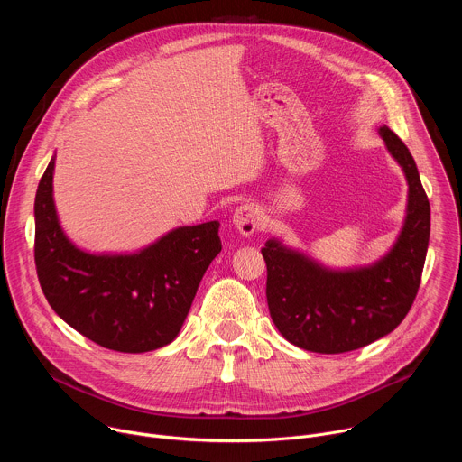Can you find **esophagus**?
<instances>
[{"label":"esophagus","mask_w":462,"mask_h":462,"mask_svg":"<svg viewBox=\"0 0 462 462\" xmlns=\"http://www.w3.org/2000/svg\"><path fill=\"white\" fill-rule=\"evenodd\" d=\"M232 223L239 230L241 236H245V237L252 236L259 228V223H261L257 207H254V205H241V207H237L236 212H234Z\"/></svg>","instance_id":"esophagus-1"}]
</instances>
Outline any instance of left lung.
<instances>
[{
  "mask_svg": "<svg viewBox=\"0 0 462 462\" xmlns=\"http://www.w3.org/2000/svg\"><path fill=\"white\" fill-rule=\"evenodd\" d=\"M380 135L408 179V214L394 246L371 267L328 271L307 255L269 239L267 303L291 344L337 355L360 349L397 328L420 287L430 241V201L406 144L387 125Z\"/></svg>",
  "mask_w": 462,
  "mask_h": 462,
  "instance_id": "1",
  "label": "left lung"
}]
</instances>
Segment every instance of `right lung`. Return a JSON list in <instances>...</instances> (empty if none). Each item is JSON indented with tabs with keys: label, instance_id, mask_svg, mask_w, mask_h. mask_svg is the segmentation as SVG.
I'll use <instances>...</instances> for the list:
<instances>
[{
	"label": "right lung",
	"instance_id": "add662e5",
	"mask_svg": "<svg viewBox=\"0 0 462 462\" xmlns=\"http://www.w3.org/2000/svg\"><path fill=\"white\" fill-rule=\"evenodd\" d=\"M51 159L34 201V261L52 310L91 342L120 353H146L179 335L212 259L219 223L180 226L137 254L95 255L60 228Z\"/></svg>",
	"mask_w": 462,
	"mask_h": 462
}]
</instances>
